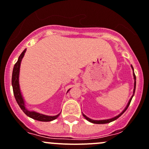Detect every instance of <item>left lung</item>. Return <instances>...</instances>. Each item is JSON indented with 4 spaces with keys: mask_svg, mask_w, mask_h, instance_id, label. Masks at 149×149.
Instances as JSON below:
<instances>
[{
    "mask_svg": "<svg viewBox=\"0 0 149 149\" xmlns=\"http://www.w3.org/2000/svg\"><path fill=\"white\" fill-rule=\"evenodd\" d=\"M132 70H133V67H132ZM133 76H134V79H135V84H134V91H133V95H134V94H135V86H136V77H135V73H133ZM133 95H132V97H131L130 100L129 102H128L127 105V107H126V108H125V109L123 111H122V112L120 113V114L118 115L117 116H116V117H114V118H112V119H106V120H98L97 121V120H92V119H89V118H88L87 116H85V115L84 114V113H82V114H83L84 117L85 119H86V120H88V121H89V122H92V123H94V124H106V123H109V122H113V121H114V120H116V119H117L119 117V116H121L122 114H123L124 113H125V111H126V110L127 109V108H128V107H129L130 104V102H131V100H132V97H133Z\"/></svg>",
    "mask_w": 149,
    "mask_h": 149,
    "instance_id": "obj_1",
    "label": "left lung"
}]
</instances>
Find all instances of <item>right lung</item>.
<instances>
[{
  "label": "right lung",
  "instance_id": "1",
  "mask_svg": "<svg viewBox=\"0 0 149 149\" xmlns=\"http://www.w3.org/2000/svg\"><path fill=\"white\" fill-rule=\"evenodd\" d=\"M26 49H24L22 52L20 56L19 57L17 63L14 65V69H13V73H12V79H11V84H12V87H13V92H14V97H15L16 100H17V103L19 105L20 108L23 111L24 113L27 115L29 117L32 118L33 119H36L37 121H41V122H50V121L54 120L57 119L59 116V115L54 116H46V115L41 114V113H36L34 111H29L24 107V100L22 99V97L21 95V92H20L19 89V68L20 64H21V61L22 57H24V53H25Z\"/></svg>",
  "mask_w": 149,
  "mask_h": 149
}]
</instances>
